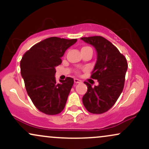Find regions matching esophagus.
I'll use <instances>...</instances> for the list:
<instances>
[{
    "label": "esophagus",
    "instance_id": "obj_1",
    "mask_svg": "<svg viewBox=\"0 0 149 149\" xmlns=\"http://www.w3.org/2000/svg\"><path fill=\"white\" fill-rule=\"evenodd\" d=\"M81 82V80H80L79 79H78V78H74V83H79Z\"/></svg>",
    "mask_w": 149,
    "mask_h": 149
}]
</instances>
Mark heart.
<instances>
[{
	"label": "heart",
	"instance_id": "b5f03b06",
	"mask_svg": "<svg viewBox=\"0 0 149 149\" xmlns=\"http://www.w3.org/2000/svg\"><path fill=\"white\" fill-rule=\"evenodd\" d=\"M91 49V47H88V46H84V47H82L81 51H82V50H85V49Z\"/></svg>",
	"mask_w": 149,
	"mask_h": 149
}]
</instances>
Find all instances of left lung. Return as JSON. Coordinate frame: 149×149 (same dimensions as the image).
Instances as JSON below:
<instances>
[{"label": "left lung", "instance_id": "1", "mask_svg": "<svg viewBox=\"0 0 149 149\" xmlns=\"http://www.w3.org/2000/svg\"><path fill=\"white\" fill-rule=\"evenodd\" d=\"M81 39L96 49L97 60L91 78L99 82V85L94 88L84 82L88 91L83 97V105L92 113H104L115 104L123 92L127 70V60L117 47L104 37Z\"/></svg>", "mask_w": 149, "mask_h": 149}]
</instances>
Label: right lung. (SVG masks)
<instances>
[{
  "label": "right lung",
  "mask_w": 149,
  "mask_h": 149,
  "mask_svg": "<svg viewBox=\"0 0 149 149\" xmlns=\"http://www.w3.org/2000/svg\"><path fill=\"white\" fill-rule=\"evenodd\" d=\"M77 39L50 37L32 46L20 61L21 75L27 94L40 111L56 115L64 109L72 88L73 79L66 77L57 83L56 66L61 64V57Z\"/></svg>",
  "instance_id": "add662e5"
}]
</instances>
